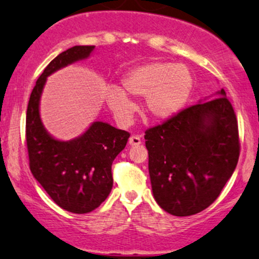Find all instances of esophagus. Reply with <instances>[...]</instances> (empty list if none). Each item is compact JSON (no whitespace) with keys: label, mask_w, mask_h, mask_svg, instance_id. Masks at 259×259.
<instances>
[{"label":"esophagus","mask_w":259,"mask_h":259,"mask_svg":"<svg viewBox=\"0 0 259 259\" xmlns=\"http://www.w3.org/2000/svg\"><path fill=\"white\" fill-rule=\"evenodd\" d=\"M130 146H140L141 145V137L139 135H133L129 139Z\"/></svg>","instance_id":"1"}]
</instances>
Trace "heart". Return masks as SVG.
Wrapping results in <instances>:
<instances>
[{
    "mask_svg": "<svg viewBox=\"0 0 259 259\" xmlns=\"http://www.w3.org/2000/svg\"><path fill=\"white\" fill-rule=\"evenodd\" d=\"M194 90L189 68L168 62H150L130 69L122 78V90L111 86L105 98L120 124L132 122L135 106L126 96L145 97L146 110L156 119H167L181 111Z\"/></svg>",
    "mask_w": 259,
    "mask_h": 259,
    "instance_id": "b5f03b06",
    "label": "heart"
}]
</instances>
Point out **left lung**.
Listing matches in <instances>:
<instances>
[{
  "label": "left lung",
  "mask_w": 259,
  "mask_h": 259,
  "mask_svg": "<svg viewBox=\"0 0 259 259\" xmlns=\"http://www.w3.org/2000/svg\"><path fill=\"white\" fill-rule=\"evenodd\" d=\"M218 94L146 130L154 198L175 217L208 208L237 167L238 120L224 88Z\"/></svg>",
  "instance_id": "obj_1"
}]
</instances>
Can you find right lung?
<instances>
[{
  "label": "right lung",
  "mask_w": 259,
  "mask_h": 259,
  "mask_svg": "<svg viewBox=\"0 0 259 259\" xmlns=\"http://www.w3.org/2000/svg\"><path fill=\"white\" fill-rule=\"evenodd\" d=\"M93 45H77L55 57L35 82L26 113V143L32 175L64 210L86 214L110 195L112 162L126 146L130 134L94 122L83 135L63 142L49 135L39 116V100L49 75L84 60Z\"/></svg>",
  "instance_id": "add662e5"
}]
</instances>
